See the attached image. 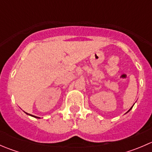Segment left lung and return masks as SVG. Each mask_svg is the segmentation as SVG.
Instances as JSON below:
<instances>
[{
	"mask_svg": "<svg viewBox=\"0 0 152 152\" xmlns=\"http://www.w3.org/2000/svg\"><path fill=\"white\" fill-rule=\"evenodd\" d=\"M132 107H131V108H130V109H129V110H131V109H132ZM129 111H128V112H129ZM128 112H127V113H128Z\"/></svg>",
	"mask_w": 152,
	"mask_h": 152,
	"instance_id": "left-lung-1",
	"label": "left lung"
}]
</instances>
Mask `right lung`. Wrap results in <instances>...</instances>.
<instances>
[{
  "mask_svg": "<svg viewBox=\"0 0 152 152\" xmlns=\"http://www.w3.org/2000/svg\"><path fill=\"white\" fill-rule=\"evenodd\" d=\"M26 114L29 115L28 113H26ZM31 116H33V117H34V118H39V117H37V116H34V115H31Z\"/></svg>",
  "mask_w": 152,
  "mask_h": 152,
  "instance_id": "obj_1",
  "label": "right lung"
}]
</instances>
